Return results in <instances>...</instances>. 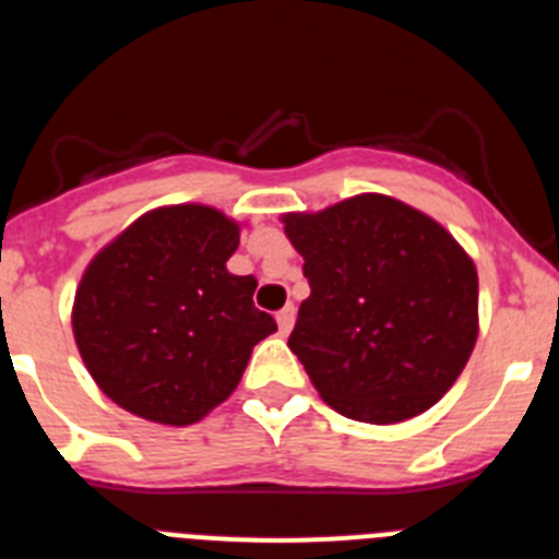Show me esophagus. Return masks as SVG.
<instances>
[{"label": "esophagus", "mask_w": 559, "mask_h": 559, "mask_svg": "<svg viewBox=\"0 0 559 559\" xmlns=\"http://www.w3.org/2000/svg\"><path fill=\"white\" fill-rule=\"evenodd\" d=\"M294 319H297V311H294V305H285L283 311L276 313V325H280V333H290V328H294Z\"/></svg>", "instance_id": "1"}]
</instances>
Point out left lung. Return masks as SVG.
<instances>
[{
  "instance_id": "obj_1",
  "label": "left lung",
  "mask_w": 559,
  "mask_h": 559,
  "mask_svg": "<svg viewBox=\"0 0 559 559\" xmlns=\"http://www.w3.org/2000/svg\"><path fill=\"white\" fill-rule=\"evenodd\" d=\"M311 297L288 347L336 413L418 416L455 384L478 338V271L441 223L388 194L283 214Z\"/></svg>"
}]
</instances>
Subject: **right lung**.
<instances>
[{"instance_id": "1", "label": "right lung", "mask_w": 559, "mask_h": 559, "mask_svg": "<svg viewBox=\"0 0 559 559\" xmlns=\"http://www.w3.org/2000/svg\"><path fill=\"white\" fill-rule=\"evenodd\" d=\"M240 226L200 203L138 217L81 276L73 336L95 384L138 418L186 427L240 384L276 331L254 308V276L226 269Z\"/></svg>"}]
</instances>
